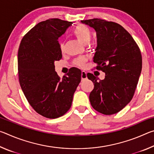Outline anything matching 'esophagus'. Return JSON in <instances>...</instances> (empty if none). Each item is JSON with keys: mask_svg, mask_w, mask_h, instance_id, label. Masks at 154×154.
Masks as SVG:
<instances>
[{"mask_svg": "<svg viewBox=\"0 0 154 154\" xmlns=\"http://www.w3.org/2000/svg\"><path fill=\"white\" fill-rule=\"evenodd\" d=\"M82 79H87V73H86V72H85V71H82Z\"/></svg>", "mask_w": 154, "mask_h": 154, "instance_id": "34e87169", "label": "esophagus"}]
</instances>
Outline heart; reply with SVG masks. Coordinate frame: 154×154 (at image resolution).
<instances>
[{
	"label": "heart",
	"instance_id": "heart-1",
	"mask_svg": "<svg viewBox=\"0 0 154 154\" xmlns=\"http://www.w3.org/2000/svg\"><path fill=\"white\" fill-rule=\"evenodd\" d=\"M74 35L76 36L80 42L85 44L88 42H90L91 38V32L89 28L84 24H78L73 29ZM60 50L63 51L64 44L63 43H60ZM85 59L84 58H79L75 60L74 64L78 66H83L84 65Z\"/></svg>",
	"mask_w": 154,
	"mask_h": 154
}]
</instances>
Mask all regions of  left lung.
Wrapping results in <instances>:
<instances>
[{
  "label": "left lung",
  "instance_id": "left-lung-1",
  "mask_svg": "<svg viewBox=\"0 0 154 154\" xmlns=\"http://www.w3.org/2000/svg\"><path fill=\"white\" fill-rule=\"evenodd\" d=\"M93 28L97 36L94 62L105 73L103 80L92 73L94 84L90 94L91 105L104 115L118 113L133 97L142 69V56L134 38L121 25L94 18L81 21Z\"/></svg>",
  "mask_w": 154,
  "mask_h": 154
}]
</instances>
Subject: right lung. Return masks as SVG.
Returning a JSON list of instances; mask_svg holds the SVG:
<instances>
[{
    "label": "right lung",
    "instance_id": "1",
    "mask_svg": "<svg viewBox=\"0 0 154 154\" xmlns=\"http://www.w3.org/2000/svg\"><path fill=\"white\" fill-rule=\"evenodd\" d=\"M73 23L52 18L41 22L26 34L17 56L21 88L35 111L49 119L58 118L71 108L82 71L71 68L61 79L54 62L62 58L58 38Z\"/></svg>",
    "mask_w": 154,
    "mask_h": 154
}]
</instances>
